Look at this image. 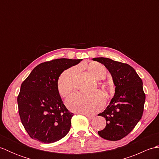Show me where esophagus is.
<instances>
[{
    "label": "esophagus",
    "instance_id": "esophagus-1",
    "mask_svg": "<svg viewBox=\"0 0 159 159\" xmlns=\"http://www.w3.org/2000/svg\"><path fill=\"white\" fill-rule=\"evenodd\" d=\"M81 114H83V115H85V116L88 118V119H89V120H92L93 118L94 117V116H92V115H90V114H87V113H81Z\"/></svg>",
    "mask_w": 159,
    "mask_h": 159
}]
</instances>
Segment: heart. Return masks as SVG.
Listing matches in <instances>:
<instances>
[{"label": "heart", "mask_w": 159, "mask_h": 159, "mask_svg": "<svg viewBox=\"0 0 159 159\" xmlns=\"http://www.w3.org/2000/svg\"><path fill=\"white\" fill-rule=\"evenodd\" d=\"M89 73L97 80H101L107 75V68L98 62H91L87 66ZM76 68L72 67L67 70L61 74L57 87L60 96L63 98L68 96L74 89V77ZM101 88L109 95L108 87L106 85H101ZM68 109L74 112L93 114L102 109L104 104V97L99 91L89 94L76 93L71 96L66 101Z\"/></svg>", "instance_id": "1"}]
</instances>
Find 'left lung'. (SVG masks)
I'll use <instances>...</instances> for the list:
<instances>
[{
	"label": "left lung",
	"instance_id": "obj_1",
	"mask_svg": "<svg viewBox=\"0 0 159 159\" xmlns=\"http://www.w3.org/2000/svg\"><path fill=\"white\" fill-rule=\"evenodd\" d=\"M92 60L106 67L116 86L109 104L98 114L105 118L107 125L98 133L104 139L120 140L133 130L142 117L146 100L142 80L128 64L104 57Z\"/></svg>",
	"mask_w": 159,
	"mask_h": 159
}]
</instances>
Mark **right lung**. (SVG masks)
Listing matches in <instances>:
<instances>
[{"mask_svg": "<svg viewBox=\"0 0 159 159\" xmlns=\"http://www.w3.org/2000/svg\"><path fill=\"white\" fill-rule=\"evenodd\" d=\"M82 60L57 59L40 63L22 83L17 100L18 112L32 139L51 143L68 133L74 114L63 103L57 84L64 70Z\"/></svg>", "mask_w": 159, "mask_h": 159, "instance_id": "right-lung-1", "label": "right lung"}]
</instances>
